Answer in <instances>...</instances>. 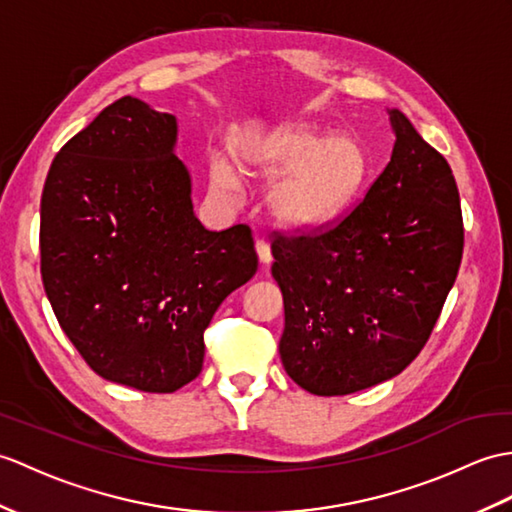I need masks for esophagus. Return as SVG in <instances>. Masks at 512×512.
Listing matches in <instances>:
<instances>
[{"mask_svg":"<svg viewBox=\"0 0 512 512\" xmlns=\"http://www.w3.org/2000/svg\"><path fill=\"white\" fill-rule=\"evenodd\" d=\"M255 251H257V257L264 266H268L272 261V253H270V244L266 240H257L255 242Z\"/></svg>","mask_w":512,"mask_h":512,"instance_id":"esophagus-1","label":"esophagus"}]
</instances>
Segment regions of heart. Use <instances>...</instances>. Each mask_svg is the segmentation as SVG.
<instances>
[{
    "mask_svg": "<svg viewBox=\"0 0 512 512\" xmlns=\"http://www.w3.org/2000/svg\"><path fill=\"white\" fill-rule=\"evenodd\" d=\"M240 170L275 183L270 213L290 229H314L336 218L358 196L368 174V154L351 135H331L303 122H279L251 137L237 152ZM211 189L237 202L244 194L242 174L233 165H211Z\"/></svg>",
    "mask_w": 512,
    "mask_h": 512,
    "instance_id": "heart-1",
    "label": "heart"
}]
</instances>
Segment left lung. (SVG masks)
<instances>
[{
  "instance_id": "8db88e82",
  "label": "left lung",
  "mask_w": 512,
  "mask_h": 512,
  "mask_svg": "<svg viewBox=\"0 0 512 512\" xmlns=\"http://www.w3.org/2000/svg\"><path fill=\"white\" fill-rule=\"evenodd\" d=\"M388 115L395 146L358 205L334 227L272 242L281 362L312 395H351L399 375L460 268L465 231L449 163L399 109Z\"/></svg>"
}]
</instances>
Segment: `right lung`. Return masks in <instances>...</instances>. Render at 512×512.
<instances>
[{
  "label": "right lung",
  "mask_w": 512,
  "mask_h": 512,
  "mask_svg": "<svg viewBox=\"0 0 512 512\" xmlns=\"http://www.w3.org/2000/svg\"><path fill=\"white\" fill-rule=\"evenodd\" d=\"M176 139L174 115L126 95L61 148L41 196L58 323L95 373L144 392L198 377L213 314L257 272L251 229L196 218Z\"/></svg>",
  "instance_id": "obj_1"
}]
</instances>
